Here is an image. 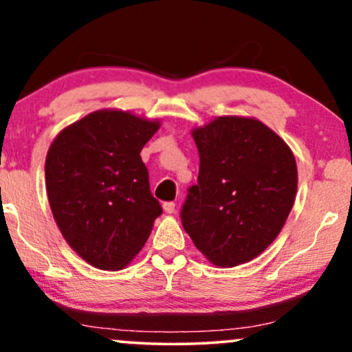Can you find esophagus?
Listing matches in <instances>:
<instances>
[{"mask_svg": "<svg viewBox=\"0 0 352 352\" xmlns=\"http://www.w3.org/2000/svg\"><path fill=\"white\" fill-rule=\"evenodd\" d=\"M164 210H165V213H173V212H175V201H165Z\"/></svg>", "mask_w": 352, "mask_h": 352, "instance_id": "esophagus-1", "label": "esophagus"}]
</instances>
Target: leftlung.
<instances>
[{
  "label": "left lung",
  "instance_id": "1",
  "mask_svg": "<svg viewBox=\"0 0 352 352\" xmlns=\"http://www.w3.org/2000/svg\"><path fill=\"white\" fill-rule=\"evenodd\" d=\"M193 139L199 179L182 205V225L212 263H246L268 248L292 212L293 152L272 129L246 117H218L195 129Z\"/></svg>",
  "mask_w": 352,
  "mask_h": 352
}]
</instances>
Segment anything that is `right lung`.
Listing matches in <instances>:
<instances>
[{
    "label": "right lung",
    "instance_id": "1",
    "mask_svg": "<svg viewBox=\"0 0 352 352\" xmlns=\"http://www.w3.org/2000/svg\"><path fill=\"white\" fill-rule=\"evenodd\" d=\"M159 127L129 112L98 111L64 129L50 147L52 215L71 248L96 268H124L162 215L140 159Z\"/></svg>",
    "mask_w": 352,
    "mask_h": 352
}]
</instances>
